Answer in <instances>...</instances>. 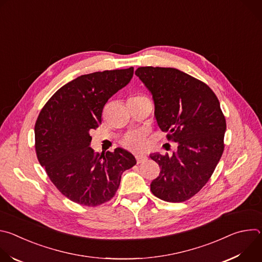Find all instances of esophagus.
I'll return each instance as SVG.
<instances>
[{
  "instance_id": "esophagus-1",
  "label": "esophagus",
  "mask_w": 262,
  "mask_h": 262,
  "mask_svg": "<svg viewBox=\"0 0 262 262\" xmlns=\"http://www.w3.org/2000/svg\"><path fill=\"white\" fill-rule=\"evenodd\" d=\"M136 160H137L138 164H141V163H144V162L147 161V157L143 156V155H137L136 156Z\"/></svg>"
}]
</instances>
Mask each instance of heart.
I'll list each match as a JSON object with an SVG mask.
<instances>
[{
  "instance_id": "1",
  "label": "heart",
  "mask_w": 262,
  "mask_h": 262,
  "mask_svg": "<svg viewBox=\"0 0 262 262\" xmlns=\"http://www.w3.org/2000/svg\"><path fill=\"white\" fill-rule=\"evenodd\" d=\"M143 97V96H139ZM123 145L134 151H143L146 149V140L142 133H133L123 139Z\"/></svg>"
}]
</instances>
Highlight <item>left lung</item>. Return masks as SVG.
<instances>
[{
	"instance_id": "obj_1",
	"label": "left lung",
	"mask_w": 262,
	"mask_h": 262,
	"mask_svg": "<svg viewBox=\"0 0 262 262\" xmlns=\"http://www.w3.org/2000/svg\"><path fill=\"white\" fill-rule=\"evenodd\" d=\"M136 76L151 93L160 128L177 143L171 157L150 158L161 168L152 194L182 202L197 194L213 173L224 151L226 120L212 90L188 73L171 67H139Z\"/></svg>"
}]
</instances>
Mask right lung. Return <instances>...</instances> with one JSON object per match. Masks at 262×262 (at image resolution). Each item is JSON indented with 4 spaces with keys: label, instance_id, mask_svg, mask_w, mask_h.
Segmentation results:
<instances>
[{
    "label": "right lung",
    "instance_id": "add662e5",
    "mask_svg": "<svg viewBox=\"0 0 262 262\" xmlns=\"http://www.w3.org/2000/svg\"><path fill=\"white\" fill-rule=\"evenodd\" d=\"M133 74L134 67L83 74L61 87L37 118V159L56 188L73 202L97 206L108 201L122 173L137 164L123 148L99 156L90 147V132L101 123L104 104Z\"/></svg>",
    "mask_w": 262,
    "mask_h": 262
}]
</instances>
